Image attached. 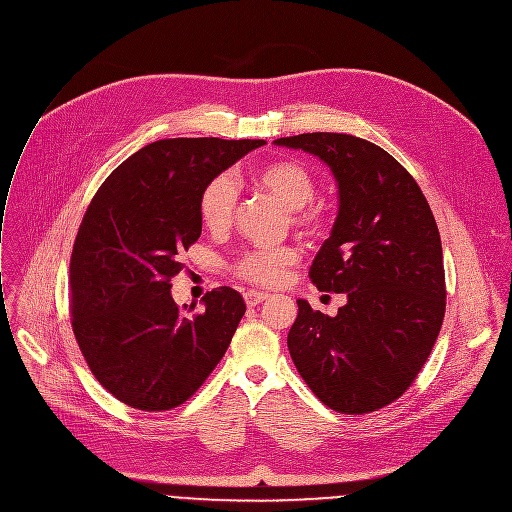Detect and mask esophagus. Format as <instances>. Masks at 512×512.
Masks as SVG:
<instances>
[{
    "label": "esophagus",
    "instance_id": "1",
    "mask_svg": "<svg viewBox=\"0 0 512 512\" xmlns=\"http://www.w3.org/2000/svg\"><path fill=\"white\" fill-rule=\"evenodd\" d=\"M268 296H270L268 292H260V290H246V292H244V300H246L248 306L260 304V302H264Z\"/></svg>",
    "mask_w": 512,
    "mask_h": 512
}]
</instances>
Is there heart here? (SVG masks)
<instances>
[{
  "instance_id": "1",
  "label": "heart",
  "mask_w": 512,
  "mask_h": 512,
  "mask_svg": "<svg viewBox=\"0 0 512 512\" xmlns=\"http://www.w3.org/2000/svg\"><path fill=\"white\" fill-rule=\"evenodd\" d=\"M254 181L272 193L286 210H292V220L296 226L315 232L321 228V212L309 208L315 197V177L302 163L292 159L272 161L254 171ZM238 201L236 181L228 173L216 175L201 191L199 216L208 230L222 232L232 224ZM296 260V252L288 246L254 250L244 254L236 264L234 272L260 286H272L282 280L284 270Z\"/></svg>"
}]
</instances>
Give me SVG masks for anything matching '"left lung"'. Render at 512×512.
I'll return each mask as SVG.
<instances>
[{"mask_svg": "<svg viewBox=\"0 0 512 512\" xmlns=\"http://www.w3.org/2000/svg\"><path fill=\"white\" fill-rule=\"evenodd\" d=\"M274 145L319 157L337 181V218L309 274L319 290L347 296L335 317L296 300L290 357L331 410L375 412L412 385L442 329L446 280L434 214L416 179L365 139L304 133Z\"/></svg>", "mask_w": 512, "mask_h": 512, "instance_id": "obj_1", "label": "left lung"}]
</instances>
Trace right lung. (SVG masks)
Wrapping results in <instances>:
<instances>
[{
    "label": "right lung",
    "mask_w": 512,
    "mask_h": 512,
    "mask_svg": "<svg viewBox=\"0 0 512 512\" xmlns=\"http://www.w3.org/2000/svg\"><path fill=\"white\" fill-rule=\"evenodd\" d=\"M262 139L155 141L102 183L70 258L72 329L98 379L119 401L163 412L189 399L230 347L246 313L220 286L183 309L171 296L179 252L201 234L199 197Z\"/></svg>",
    "instance_id": "1"
}]
</instances>
